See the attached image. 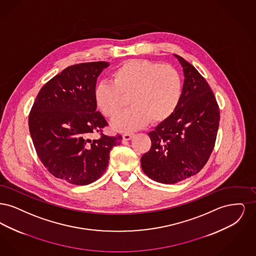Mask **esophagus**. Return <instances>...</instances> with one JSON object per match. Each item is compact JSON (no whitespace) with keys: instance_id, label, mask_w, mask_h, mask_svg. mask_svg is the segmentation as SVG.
I'll return each instance as SVG.
<instances>
[{"instance_id":"34e87169","label":"esophagus","mask_w":256,"mask_h":256,"mask_svg":"<svg viewBox=\"0 0 256 256\" xmlns=\"http://www.w3.org/2000/svg\"><path fill=\"white\" fill-rule=\"evenodd\" d=\"M134 137V134H122V139L124 140V141H128V140H130L132 138Z\"/></svg>"}]
</instances>
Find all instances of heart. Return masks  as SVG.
I'll return each mask as SVG.
<instances>
[{
    "instance_id": "b5f03b06",
    "label": "heart",
    "mask_w": 256,
    "mask_h": 256,
    "mask_svg": "<svg viewBox=\"0 0 256 256\" xmlns=\"http://www.w3.org/2000/svg\"><path fill=\"white\" fill-rule=\"evenodd\" d=\"M182 93L178 71L169 64L146 60H130L111 73V82L102 80L94 89V98L102 114L110 119L121 110L124 98L128 110L112 121V128L132 132L168 119L176 108Z\"/></svg>"
}]
</instances>
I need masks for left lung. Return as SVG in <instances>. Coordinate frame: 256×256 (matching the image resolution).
<instances>
[{"label": "left lung", "mask_w": 256, "mask_h": 256, "mask_svg": "<svg viewBox=\"0 0 256 256\" xmlns=\"http://www.w3.org/2000/svg\"><path fill=\"white\" fill-rule=\"evenodd\" d=\"M174 56L184 74L180 100L170 117L148 134L152 146L141 158L146 176L164 184L184 180L204 168L220 121L219 106L204 78L182 56Z\"/></svg>", "instance_id": "left-lung-1"}]
</instances>
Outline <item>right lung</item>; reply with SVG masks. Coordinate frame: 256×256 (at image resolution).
Returning <instances> with one entry per match:
<instances>
[{
  "label": "right lung",
  "mask_w": 256,
  "mask_h": 256,
  "mask_svg": "<svg viewBox=\"0 0 256 256\" xmlns=\"http://www.w3.org/2000/svg\"><path fill=\"white\" fill-rule=\"evenodd\" d=\"M108 62L72 65L41 88L28 117L37 156L50 172L74 185L96 182L106 170L110 152L122 136H89L108 122L97 111L94 89Z\"/></svg>",
  "instance_id": "1"
}]
</instances>
